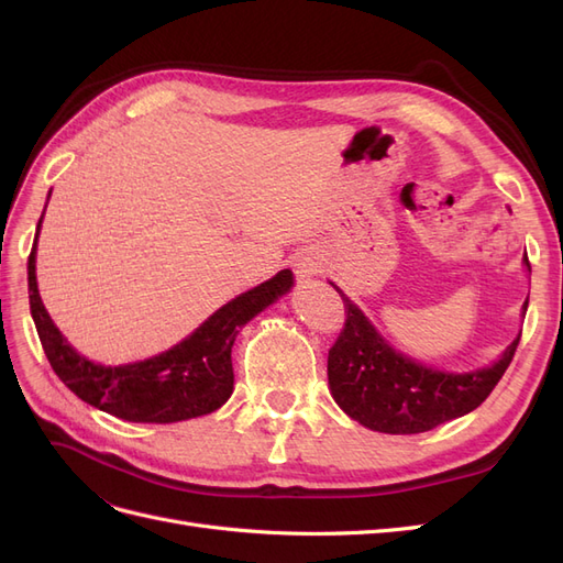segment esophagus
I'll use <instances>...</instances> for the list:
<instances>
[{
  "mask_svg": "<svg viewBox=\"0 0 563 563\" xmlns=\"http://www.w3.org/2000/svg\"><path fill=\"white\" fill-rule=\"evenodd\" d=\"M294 272L300 279H308L314 277L317 272H321V261L317 258L314 253H300L298 258L294 261Z\"/></svg>",
  "mask_w": 563,
  "mask_h": 563,
  "instance_id": "1",
  "label": "esophagus"
}]
</instances>
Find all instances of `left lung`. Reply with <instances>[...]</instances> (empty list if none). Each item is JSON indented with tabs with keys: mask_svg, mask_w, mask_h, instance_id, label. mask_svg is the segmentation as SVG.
Listing matches in <instances>:
<instances>
[{
	"mask_svg": "<svg viewBox=\"0 0 563 563\" xmlns=\"http://www.w3.org/2000/svg\"><path fill=\"white\" fill-rule=\"evenodd\" d=\"M526 272H531L523 258ZM345 302L347 321L329 350V389L335 404L364 428L385 434H418L467 416L512 362L521 333L496 362L474 371H444L389 345L360 305L329 282ZM528 298L521 305L526 314Z\"/></svg>",
	"mask_w": 563,
	"mask_h": 563,
	"instance_id": "1",
	"label": "left lung"
}]
</instances>
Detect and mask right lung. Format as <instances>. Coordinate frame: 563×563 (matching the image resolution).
I'll use <instances>...</instances> for the list:
<instances>
[{"label": "right lung", "instance_id": "add662e5", "mask_svg": "<svg viewBox=\"0 0 563 563\" xmlns=\"http://www.w3.org/2000/svg\"><path fill=\"white\" fill-rule=\"evenodd\" d=\"M42 220L44 213L37 236ZM37 236L27 258V288L30 312L46 360L81 401L129 422H180L223 406L234 389L230 356L234 338L253 317L294 288V272L282 269L218 308L178 345L143 362L106 366L79 354L48 317L37 288Z\"/></svg>", "mask_w": 563, "mask_h": 563}]
</instances>
